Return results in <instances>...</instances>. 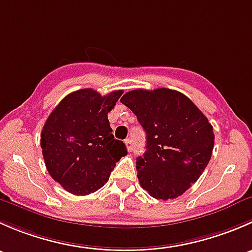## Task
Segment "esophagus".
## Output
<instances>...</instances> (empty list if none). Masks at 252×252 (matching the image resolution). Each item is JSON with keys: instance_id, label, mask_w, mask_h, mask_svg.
<instances>
[{"instance_id": "34e87169", "label": "esophagus", "mask_w": 252, "mask_h": 252, "mask_svg": "<svg viewBox=\"0 0 252 252\" xmlns=\"http://www.w3.org/2000/svg\"><path fill=\"white\" fill-rule=\"evenodd\" d=\"M126 149H128V151H131L133 150V141L130 140V139H126Z\"/></svg>"}]
</instances>
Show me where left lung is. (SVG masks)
Returning <instances> with one entry per match:
<instances>
[{
    "label": "left lung",
    "instance_id": "obj_1",
    "mask_svg": "<svg viewBox=\"0 0 252 252\" xmlns=\"http://www.w3.org/2000/svg\"><path fill=\"white\" fill-rule=\"evenodd\" d=\"M121 102L146 131V151L136 158L142 189L157 200L184 194L212 156L215 133L208 119L184 94L166 88L131 90Z\"/></svg>",
    "mask_w": 252,
    "mask_h": 252
}]
</instances>
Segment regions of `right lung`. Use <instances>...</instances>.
I'll return each instance as SVG.
<instances>
[{"mask_svg": "<svg viewBox=\"0 0 252 252\" xmlns=\"http://www.w3.org/2000/svg\"><path fill=\"white\" fill-rule=\"evenodd\" d=\"M123 91L101 96L81 89L65 96L51 112L41 131V149L53 180L74 195H88L108 182L126 144L116 140L108 122Z\"/></svg>", "mask_w": 252, "mask_h": 252, "instance_id": "right-lung-1", "label": "right lung"}]
</instances>
